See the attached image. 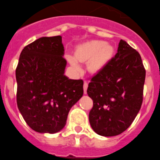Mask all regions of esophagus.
I'll return each instance as SVG.
<instances>
[{"label":"esophagus","instance_id":"34e87169","mask_svg":"<svg viewBox=\"0 0 160 160\" xmlns=\"http://www.w3.org/2000/svg\"><path fill=\"white\" fill-rule=\"evenodd\" d=\"M87 88H88V83L87 82H84V93H87Z\"/></svg>","mask_w":160,"mask_h":160}]
</instances>
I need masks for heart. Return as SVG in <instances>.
I'll return each instance as SVG.
<instances>
[{"instance_id": "obj_1", "label": "heart", "mask_w": 160, "mask_h": 160, "mask_svg": "<svg viewBox=\"0 0 160 160\" xmlns=\"http://www.w3.org/2000/svg\"><path fill=\"white\" fill-rule=\"evenodd\" d=\"M114 48L101 40H92L79 46L75 52V58L67 55V59L76 71H80L78 62L84 63L90 59L89 69L92 72H98L103 69L113 59Z\"/></svg>"}]
</instances>
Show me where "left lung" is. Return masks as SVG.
Here are the masks:
<instances>
[{"mask_svg":"<svg viewBox=\"0 0 160 160\" xmlns=\"http://www.w3.org/2000/svg\"><path fill=\"white\" fill-rule=\"evenodd\" d=\"M145 77L139 53L121 39L114 58L92 78L87 90L93 101L88 118L97 134L118 135L131 125L141 108Z\"/></svg>","mask_w":160,"mask_h":160,"instance_id":"left-lung-1","label":"left lung"}]
</instances>
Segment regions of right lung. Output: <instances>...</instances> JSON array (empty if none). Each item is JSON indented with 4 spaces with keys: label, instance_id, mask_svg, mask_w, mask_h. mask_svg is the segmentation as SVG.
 I'll return each mask as SVG.
<instances>
[{
    "label": "right lung",
    "instance_id": "right-lung-1",
    "mask_svg": "<svg viewBox=\"0 0 160 160\" xmlns=\"http://www.w3.org/2000/svg\"><path fill=\"white\" fill-rule=\"evenodd\" d=\"M61 36L42 37L24 47L16 69L17 104L34 131L55 134L83 96L84 81L64 75L67 61Z\"/></svg>",
    "mask_w": 160,
    "mask_h": 160
}]
</instances>
